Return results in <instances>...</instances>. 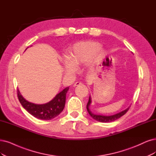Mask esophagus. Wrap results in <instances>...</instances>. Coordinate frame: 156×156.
<instances>
[{"mask_svg": "<svg viewBox=\"0 0 156 156\" xmlns=\"http://www.w3.org/2000/svg\"><path fill=\"white\" fill-rule=\"evenodd\" d=\"M82 84V83L81 82H76L75 83L74 85H73V86L74 87H76V86H78V85H81Z\"/></svg>", "mask_w": 156, "mask_h": 156, "instance_id": "34e87169", "label": "esophagus"}]
</instances>
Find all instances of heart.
<instances>
[{
  "label": "heart",
  "instance_id": "obj_1",
  "mask_svg": "<svg viewBox=\"0 0 156 156\" xmlns=\"http://www.w3.org/2000/svg\"><path fill=\"white\" fill-rule=\"evenodd\" d=\"M101 44L95 41H86L75 44L69 56L63 58V66L67 74H73L76 68L90 60L92 66L100 63L105 56V51Z\"/></svg>",
  "mask_w": 156,
  "mask_h": 156
}]
</instances>
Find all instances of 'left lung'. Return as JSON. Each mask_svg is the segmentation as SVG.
Segmentation results:
<instances>
[{
  "label": "left lung",
  "instance_id": "left-lung-1",
  "mask_svg": "<svg viewBox=\"0 0 156 156\" xmlns=\"http://www.w3.org/2000/svg\"><path fill=\"white\" fill-rule=\"evenodd\" d=\"M91 103V98L90 96H89V101L87 104V110L89 112V114H90V116L93 118L94 119L98 121V122H102V123H107V122H114V121L118 119H119V118L122 117V116L125 114H126V112L129 111V109L130 108V107H129L127 108H126L125 110L120 112L119 113L115 114L114 115H111V116H105V115H101V114H96L93 112H92L89 108V106Z\"/></svg>",
  "mask_w": 156,
  "mask_h": 156
}]
</instances>
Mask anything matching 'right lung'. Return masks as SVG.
I'll list each match as a JSON object with an SVG mask.
<instances>
[{"instance_id": "obj_1", "label": "right lung", "mask_w": 156, "mask_h": 156, "mask_svg": "<svg viewBox=\"0 0 156 156\" xmlns=\"http://www.w3.org/2000/svg\"><path fill=\"white\" fill-rule=\"evenodd\" d=\"M69 87L65 88L54 98L45 104H35L27 101L17 89V96L22 107L32 116L42 120H50L58 116L63 110L66 104V94Z\"/></svg>"}]
</instances>
